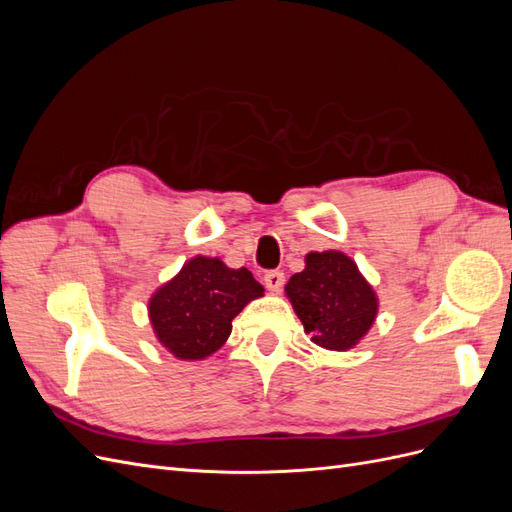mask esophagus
<instances>
[{"label":"esophagus","mask_w":512,"mask_h":512,"mask_svg":"<svg viewBox=\"0 0 512 512\" xmlns=\"http://www.w3.org/2000/svg\"><path fill=\"white\" fill-rule=\"evenodd\" d=\"M284 282H286V277L282 271H269L265 275V284L271 292H280L284 288Z\"/></svg>","instance_id":"esophagus-1"}]
</instances>
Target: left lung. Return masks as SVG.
Returning a JSON list of instances; mask_svg holds the SVG:
<instances>
[{"mask_svg":"<svg viewBox=\"0 0 512 512\" xmlns=\"http://www.w3.org/2000/svg\"><path fill=\"white\" fill-rule=\"evenodd\" d=\"M286 297L305 333L324 350L346 352L369 333L378 294L344 252H309L305 269L286 284Z\"/></svg>","mask_w":512,"mask_h":512,"instance_id":"left-lung-1","label":"left lung"}]
</instances>
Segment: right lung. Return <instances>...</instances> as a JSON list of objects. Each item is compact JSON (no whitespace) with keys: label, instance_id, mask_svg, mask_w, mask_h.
I'll list each match as a JSON object with an SVG mask.
<instances>
[{"label":"right lung","instance_id":"1","mask_svg":"<svg viewBox=\"0 0 512 512\" xmlns=\"http://www.w3.org/2000/svg\"><path fill=\"white\" fill-rule=\"evenodd\" d=\"M262 294L265 288L245 267L230 269L220 258L194 256L151 294L153 335L179 361H203L226 344L232 320Z\"/></svg>","mask_w":512,"mask_h":512}]
</instances>
